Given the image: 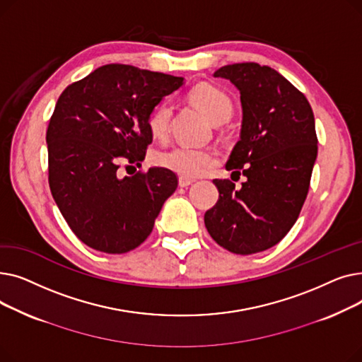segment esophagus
I'll return each instance as SVG.
<instances>
[{
	"label": "esophagus",
	"mask_w": 362,
	"mask_h": 362,
	"mask_svg": "<svg viewBox=\"0 0 362 362\" xmlns=\"http://www.w3.org/2000/svg\"><path fill=\"white\" fill-rule=\"evenodd\" d=\"M194 180L192 179H187V177H179V186L180 187H187L189 185H192Z\"/></svg>",
	"instance_id": "obj_1"
}]
</instances>
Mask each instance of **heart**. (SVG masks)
I'll return each instance as SVG.
<instances>
[{"label":"heart","mask_w":362,"mask_h":362,"mask_svg":"<svg viewBox=\"0 0 362 362\" xmlns=\"http://www.w3.org/2000/svg\"><path fill=\"white\" fill-rule=\"evenodd\" d=\"M191 101L202 114L213 123H223L230 117L233 111V103L229 95L210 83L197 85L189 92ZM171 117V107L167 103L157 105L148 116V130L154 138H165ZM157 163L175 173L185 177H195L214 163V154L211 151L194 148L187 145H177L167 151L160 152Z\"/></svg>","instance_id":"1"}]
</instances>
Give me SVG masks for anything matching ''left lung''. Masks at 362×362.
Masks as SVG:
<instances>
[{"label":"left lung","mask_w":362,"mask_h":362,"mask_svg":"<svg viewBox=\"0 0 362 362\" xmlns=\"http://www.w3.org/2000/svg\"><path fill=\"white\" fill-rule=\"evenodd\" d=\"M240 93L242 127L227 170L240 189L214 179L217 204L204 216L211 238L239 255L279 243L298 220L317 158L315 122L305 95L269 66L236 63L214 71Z\"/></svg>","instance_id":"obj_1"}]
</instances>
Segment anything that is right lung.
Wrapping results in <instances>:
<instances>
[{
	"label": "right lung",
	"instance_id": "right-lung-1",
	"mask_svg": "<svg viewBox=\"0 0 362 362\" xmlns=\"http://www.w3.org/2000/svg\"><path fill=\"white\" fill-rule=\"evenodd\" d=\"M183 78L107 64L69 85L47 130L48 182L73 233L105 254H124L149 236L177 176L164 167L120 179L152 142L148 116Z\"/></svg>",
	"mask_w": 362,
	"mask_h": 362
}]
</instances>
